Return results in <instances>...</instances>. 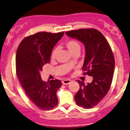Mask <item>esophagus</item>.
<instances>
[{
    "instance_id": "1",
    "label": "esophagus",
    "mask_w": 130,
    "mask_h": 130,
    "mask_svg": "<svg viewBox=\"0 0 130 130\" xmlns=\"http://www.w3.org/2000/svg\"><path fill=\"white\" fill-rule=\"evenodd\" d=\"M71 81H72V80H69V79H65V80H62V83L63 85H68V84H69V83H71Z\"/></svg>"
}]
</instances>
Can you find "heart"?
Returning a JSON list of instances; mask_svg holds the SVG:
<instances>
[{"label": "heart", "mask_w": 130, "mask_h": 130, "mask_svg": "<svg viewBox=\"0 0 130 130\" xmlns=\"http://www.w3.org/2000/svg\"><path fill=\"white\" fill-rule=\"evenodd\" d=\"M65 46L72 55L76 53H80V52L81 46L80 43L76 40L71 39V40L67 41L65 43ZM57 53H58V49L57 48H56V49L53 50L51 54L52 59L54 60L56 58Z\"/></svg>", "instance_id": "b5f03b06"}]
</instances>
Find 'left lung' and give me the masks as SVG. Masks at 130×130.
Returning a JSON list of instances; mask_svg holds the SVG:
<instances>
[{
	"label": "left lung",
	"mask_w": 130,
	"mask_h": 130,
	"mask_svg": "<svg viewBox=\"0 0 130 130\" xmlns=\"http://www.w3.org/2000/svg\"><path fill=\"white\" fill-rule=\"evenodd\" d=\"M84 45L85 57L84 74L92 76L91 83L77 80L80 89L74 96L76 104L84 108L96 106L106 96L110 88L115 69V58L109 44L104 36L94 28H82L66 32Z\"/></svg>",
	"instance_id": "1"
}]
</instances>
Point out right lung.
I'll return each mask as SVG.
<instances>
[{"instance_id":"right-lung-1","label":"right lung","mask_w":130,"mask_h":130,"mask_svg":"<svg viewBox=\"0 0 130 130\" xmlns=\"http://www.w3.org/2000/svg\"><path fill=\"white\" fill-rule=\"evenodd\" d=\"M64 32H39L24 38L16 54V73L26 95L43 110L53 109L58 104L57 91L62 85L59 80L42 81L40 72L50 62L52 50Z\"/></svg>"}]
</instances>
